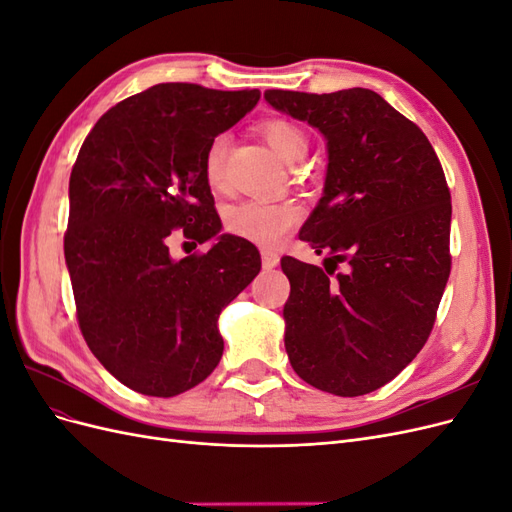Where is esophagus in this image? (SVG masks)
<instances>
[{
	"label": "esophagus",
	"mask_w": 512,
	"mask_h": 512,
	"mask_svg": "<svg viewBox=\"0 0 512 512\" xmlns=\"http://www.w3.org/2000/svg\"><path fill=\"white\" fill-rule=\"evenodd\" d=\"M260 256H262V267H265V269H273V267L280 265V254L273 252V250H262Z\"/></svg>",
	"instance_id": "1"
}]
</instances>
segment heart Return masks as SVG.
Here are the masks:
<instances>
[{"label": "heart", "instance_id": "heart-1", "mask_svg": "<svg viewBox=\"0 0 512 512\" xmlns=\"http://www.w3.org/2000/svg\"><path fill=\"white\" fill-rule=\"evenodd\" d=\"M260 134L265 136L269 147L288 164L303 160L307 151L305 132L288 119H267L260 123ZM228 138L224 134L215 136L205 151V181L211 190H220L224 185V162H226ZM303 218V209L294 200H243L226 211V230L239 239H247L258 245L282 243L286 232L297 226Z\"/></svg>", "mask_w": 512, "mask_h": 512}]
</instances>
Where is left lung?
Segmentation results:
<instances>
[{
	"mask_svg": "<svg viewBox=\"0 0 512 512\" xmlns=\"http://www.w3.org/2000/svg\"><path fill=\"white\" fill-rule=\"evenodd\" d=\"M265 98L318 128L329 149L324 194L299 239L333 269L282 258L290 365L320 391L371 393L421 352L451 275L442 164L423 130L371 89ZM342 261L347 271L335 274Z\"/></svg>",
	"mask_w": 512,
	"mask_h": 512,
	"instance_id": "1",
	"label": "left lung"
}]
</instances>
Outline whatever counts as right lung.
Returning a JSON list of instances; mask_svg holds the SVG:
<instances>
[{"label":"right lung","instance_id":"add662e5","mask_svg":"<svg viewBox=\"0 0 512 512\" xmlns=\"http://www.w3.org/2000/svg\"><path fill=\"white\" fill-rule=\"evenodd\" d=\"M260 100L160 83L106 111L70 175L64 235L76 318L89 350L128 389L175 397L218 367L222 309L260 271L256 247L218 235L205 151ZM216 243L207 255L169 258L165 237Z\"/></svg>","mask_w":512,"mask_h":512}]
</instances>
